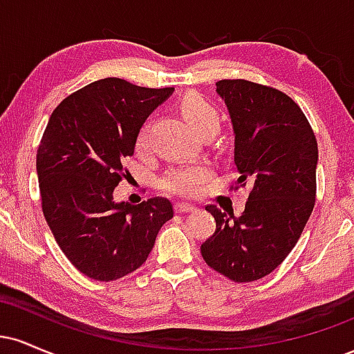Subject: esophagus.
I'll use <instances>...</instances> for the list:
<instances>
[{
	"label": "esophagus",
	"instance_id": "1",
	"mask_svg": "<svg viewBox=\"0 0 354 354\" xmlns=\"http://www.w3.org/2000/svg\"><path fill=\"white\" fill-rule=\"evenodd\" d=\"M196 209V206L194 205H189V203H176V205H174V211H176V213H191V211H194Z\"/></svg>",
	"mask_w": 354,
	"mask_h": 354
}]
</instances>
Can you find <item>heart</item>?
Here are the masks:
<instances>
[{
  "instance_id": "1",
  "label": "heart",
  "mask_w": 354,
  "mask_h": 354,
  "mask_svg": "<svg viewBox=\"0 0 354 354\" xmlns=\"http://www.w3.org/2000/svg\"><path fill=\"white\" fill-rule=\"evenodd\" d=\"M181 111L194 129L203 133L208 128H219L218 109L200 95H188L181 100ZM151 138H149V121L141 126L136 136V151L148 153ZM213 169L208 165H181L171 168L161 178V188L174 196L193 198L201 193L205 183L209 180Z\"/></svg>"
}]
</instances>
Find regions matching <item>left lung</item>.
Instances as JSON below:
<instances>
[{
	"label": "left lung",
	"mask_w": 354,
	"mask_h": 354,
	"mask_svg": "<svg viewBox=\"0 0 354 354\" xmlns=\"http://www.w3.org/2000/svg\"><path fill=\"white\" fill-rule=\"evenodd\" d=\"M218 95L234 129L233 188L253 183L241 216L208 205L216 230L201 245L206 265L234 283L265 278L301 236L316 200L318 143L286 93L248 80H221Z\"/></svg>",
	"instance_id": "left-lung-1"
}]
</instances>
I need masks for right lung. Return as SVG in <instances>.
I'll list each match as a JSON object with an SVG mask.
<instances>
[{"instance_id":"obj_1","label":"right lung","mask_w":354,"mask_h":354,"mask_svg":"<svg viewBox=\"0 0 354 354\" xmlns=\"http://www.w3.org/2000/svg\"><path fill=\"white\" fill-rule=\"evenodd\" d=\"M173 88H143L104 78L56 106L38 154L41 208L53 236L76 270L96 281L133 273L151 253L173 205L154 196L133 206L113 201L129 174L138 131Z\"/></svg>"}]
</instances>
